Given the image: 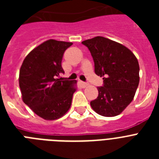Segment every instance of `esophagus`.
<instances>
[{"label": "esophagus", "mask_w": 159, "mask_h": 159, "mask_svg": "<svg viewBox=\"0 0 159 159\" xmlns=\"http://www.w3.org/2000/svg\"><path fill=\"white\" fill-rule=\"evenodd\" d=\"M81 85H82V87H87V86H88V83H87V82H81Z\"/></svg>", "instance_id": "34e87169"}]
</instances>
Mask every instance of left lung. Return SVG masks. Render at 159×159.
Wrapping results in <instances>:
<instances>
[{
    "label": "left lung",
    "mask_w": 159,
    "mask_h": 159,
    "mask_svg": "<svg viewBox=\"0 0 159 159\" xmlns=\"http://www.w3.org/2000/svg\"><path fill=\"white\" fill-rule=\"evenodd\" d=\"M92 54L96 74L103 77L98 97L91 102L97 114L118 116L134 99L139 82V66L136 57L125 46L102 36L82 42Z\"/></svg>",
    "instance_id": "1"
}]
</instances>
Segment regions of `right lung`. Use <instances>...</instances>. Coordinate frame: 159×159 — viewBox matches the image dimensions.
Returning a JSON list of instances; mask_svg holds the SVG:
<instances>
[{
	"label": "right lung",
	"mask_w": 159,
	"mask_h": 159,
	"mask_svg": "<svg viewBox=\"0 0 159 159\" xmlns=\"http://www.w3.org/2000/svg\"><path fill=\"white\" fill-rule=\"evenodd\" d=\"M72 43L49 39L34 48L24 59L19 84L23 102L34 113L54 120L69 110L77 81L57 78L63 73V53Z\"/></svg>",
	"instance_id": "1"
}]
</instances>
